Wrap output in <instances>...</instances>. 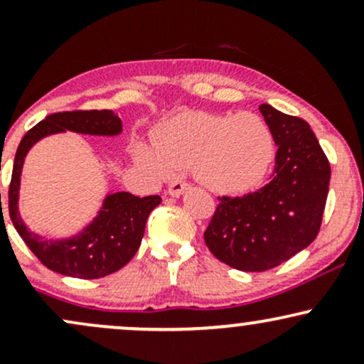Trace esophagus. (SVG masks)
<instances>
[{"instance_id": "1", "label": "esophagus", "mask_w": 364, "mask_h": 364, "mask_svg": "<svg viewBox=\"0 0 364 364\" xmlns=\"http://www.w3.org/2000/svg\"><path fill=\"white\" fill-rule=\"evenodd\" d=\"M188 188V183L183 181V179H174V181L169 183L168 193L171 196H179Z\"/></svg>"}]
</instances>
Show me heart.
<instances>
[{
  "label": "heart",
  "mask_w": 364,
  "mask_h": 364,
  "mask_svg": "<svg viewBox=\"0 0 364 364\" xmlns=\"http://www.w3.org/2000/svg\"><path fill=\"white\" fill-rule=\"evenodd\" d=\"M136 161L157 176L193 168L195 176L217 193H246L267 178L275 157L274 133L253 112L212 114L193 111L171 118L157 145L136 141Z\"/></svg>",
  "instance_id": "b5f03b06"
}]
</instances>
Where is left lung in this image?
Listing matches in <instances>:
<instances>
[{
	"label": "left lung",
	"instance_id": "left-lung-1",
	"mask_svg": "<svg viewBox=\"0 0 364 364\" xmlns=\"http://www.w3.org/2000/svg\"><path fill=\"white\" fill-rule=\"evenodd\" d=\"M262 116L277 154L270 183L241 196H217L203 240L217 260L243 272H263L315 240L327 202L330 164L310 124L269 104Z\"/></svg>",
	"mask_w": 364,
	"mask_h": 364
}]
</instances>
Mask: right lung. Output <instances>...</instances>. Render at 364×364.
<instances>
[{
	"label": "right lung",
	"instance_id": "add662e5",
	"mask_svg": "<svg viewBox=\"0 0 364 364\" xmlns=\"http://www.w3.org/2000/svg\"><path fill=\"white\" fill-rule=\"evenodd\" d=\"M65 129L89 135H118L121 119L111 109L63 111L46 116V119L28 129L15 154L8 188V212L16 232L44 267L70 277L101 279L119 270L135 257L144 237L147 217L161 203V196L140 198L128 191H118L107 196L101 214L82 235L63 241H48L32 235L20 219L16 207L23 159L37 140Z\"/></svg>",
	"mask_w": 364,
	"mask_h": 364
}]
</instances>
